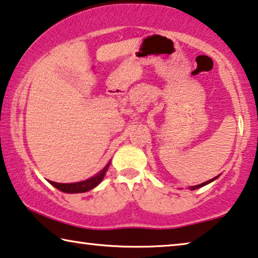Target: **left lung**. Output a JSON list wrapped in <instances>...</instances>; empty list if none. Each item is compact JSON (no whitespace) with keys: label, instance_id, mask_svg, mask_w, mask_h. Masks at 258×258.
<instances>
[{"label":"left lung","instance_id":"8db88e82","mask_svg":"<svg viewBox=\"0 0 258 258\" xmlns=\"http://www.w3.org/2000/svg\"><path fill=\"white\" fill-rule=\"evenodd\" d=\"M215 178H218V176H217V177H214L213 179H210V180H207V182H204V183H202V184H199V185H195V186H191V190H196V189H199V187H202V186H204V185H206V184H209V183H211V182H212V180H214Z\"/></svg>","mask_w":258,"mask_h":258}]
</instances>
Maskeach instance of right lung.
<instances>
[{"label": "right lung", "instance_id": "1", "mask_svg": "<svg viewBox=\"0 0 258 258\" xmlns=\"http://www.w3.org/2000/svg\"><path fill=\"white\" fill-rule=\"evenodd\" d=\"M109 166L110 163L107 164L104 169H102V170L99 171V174H97L89 179L83 180V182L62 184V183H56V182H52V180H49V183H51L54 187H56L57 190L62 192H67V194H81V192L89 191L91 189H94L95 186H97L98 184L102 182V179L104 178L105 172L107 170V168H109Z\"/></svg>", "mask_w": 258, "mask_h": 258}]
</instances>
